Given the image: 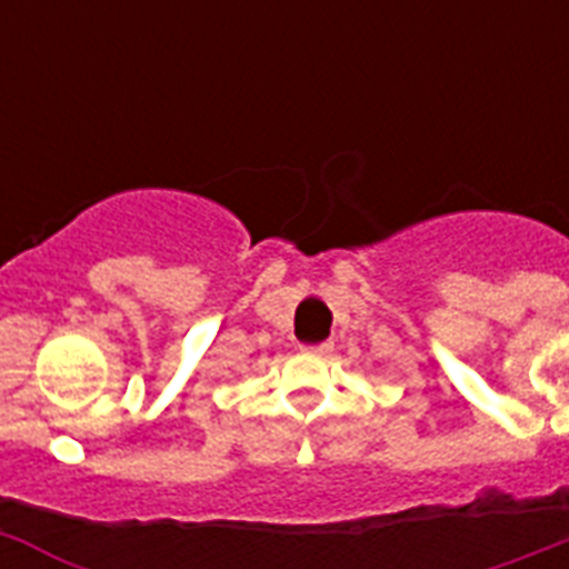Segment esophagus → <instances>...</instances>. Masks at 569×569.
Here are the masks:
<instances>
[{"instance_id":"1","label":"esophagus","mask_w":569,"mask_h":569,"mask_svg":"<svg viewBox=\"0 0 569 569\" xmlns=\"http://www.w3.org/2000/svg\"><path fill=\"white\" fill-rule=\"evenodd\" d=\"M301 350L310 356H328L330 350H333V345H330V341H319V345H305Z\"/></svg>"}]
</instances>
